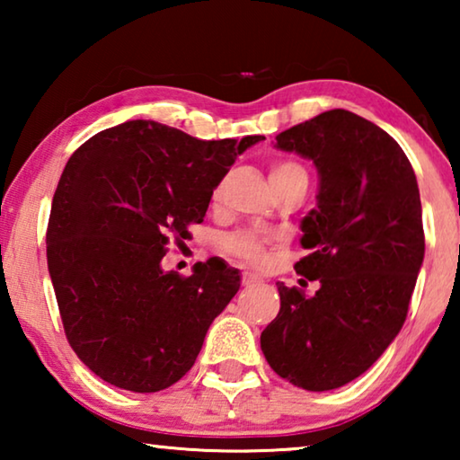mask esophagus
Masks as SVG:
<instances>
[{"label": "esophagus", "instance_id": "obj_1", "mask_svg": "<svg viewBox=\"0 0 460 460\" xmlns=\"http://www.w3.org/2000/svg\"><path fill=\"white\" fill-rule=\"evenodd\" d=\"M241 284H243L245 288H252V286H260L261 284V278L253 276V274H243L241 276Z\"/></svg>", "mask_w": 460, "mask_h": 460}]
</instances>
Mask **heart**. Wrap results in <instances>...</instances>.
I'll return each instance as SVG.
<instances>
[{"label":"heart","mask_w":460,"mask_h":460,"mask_svg":"<svg viewBox=\"0 0 460 460\" xmlns=\"http://www.w3.org/2000/svg\"><path fill=\"white\" fill-rule=\"evenodd\" d=\"M288 170H302V168L298 164H294V162H278V164L271 166V174L288 172ZM274 241L276 237L270 235V233H258V231L245 229V231H235L221 237V247L225 253L241 260L243 263H247V266L261 268L266 266L268 247L274 243Z\"/></svg>","instance_id":"1"}]
</instances>
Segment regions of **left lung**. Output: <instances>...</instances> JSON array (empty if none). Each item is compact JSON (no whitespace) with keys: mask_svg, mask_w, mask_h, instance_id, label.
<instances>
[{"mask_svg":"<svg viewBox=\"0 0 460 460\" xmlns=\"http://www.w3.org/2000/svg\"><path fill=\"white\" fill-rule=\"evenodd\" d=\"M276 147L318 170L316 208L300 225L310 253L294 268L321 288L278 284L261 351L296 387L329 392L367 371L406 321L424 260L420 190L400 144L345 109L282 131Z\"/></svg>","mask_w":460,"mask_h":460,"instance_id":"8db88e82","label":"left lung"}]
</instances>
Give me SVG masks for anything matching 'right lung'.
I'll return each mask as SVG.
<instances>
[{
  "label": "right lung",
  "mask_w": 460,
  "mask_h": 460,
  "mask_svg": "<svg viewBox=\"0 0 460 460\" xmlns=\"http://www.w3.org/2000/svg\"><path fill=\"white\" fill-rule=\"evenodd\" d=\"M134 119L87 139L52 199L46 258L76 357L107 384L154 394L176 384L241 286L223 261L162 270L168 243L202 223L213 190L249 146Z\"/></svg>",
  "instance_id": "obj_1"
}]
</instances>
